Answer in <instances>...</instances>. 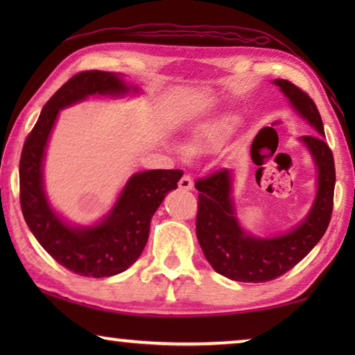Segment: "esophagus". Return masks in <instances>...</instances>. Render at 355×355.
Returning a JSON list of instances; mask_svg holds the SVG:
<instances>
[{"mask_svg":"<svg viewBox=\"0 0 355 355\" xmlns=\"http://www.w3.org/2000/svg\"><path fill=\"white\" fill-rule=\"evenodd\" d=\"M192 186H194V182H192L191 175H188V173H184V175L182 177V180L178 182V188L183 189V191H189L192 189Z\"/></svg>","mask_w":355,"mask_h":355,"instance_id":"1","label":"esophagus"}]
</instances>
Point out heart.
Returning a JSON list of instances; mask_svg holds the SVG:
<instances>
[{"label": "heart", "mask_w": 355, "mask_h": 355, "mask_svg": "<svg viewBox=\"0 0 355 355\" xmlns=\"http://www.w3.org/2000/svg\"><path fill=\"white\" fill-rule=\"evenodd\" d=\"M236 125L238 119L228 114L196 123L184 139L186 153L199 155L218 147L235 131Z\"/></svg>", "instance_id": "heart-1"}]
</instances>
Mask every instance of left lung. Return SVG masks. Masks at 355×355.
<instances>
[{
  "label": "left lung",
  "instance_id": "8db88e82",
  "mask_svg": "<svg viewBox=\"0 0 355 355\" xmlns=\"http://www.w3.org/2000/svg\"><path fill=\"white\" fill-rule=\"evenodd\" d=\"M290 101L293 110L318 135L302 136L316 167V196L307 216L277 236L250 235L239 224L233 200V172L220 169L196 182L199 191L196 233L199 244L213 269L236 282L260 284L280 277L302 260L326 233L334 208L335 164L334 155L324 141V125L307 94L286 80H274Z\"/></svg>",
  "mask_w": 355,
  "mask_h": 355
}]
</instances>
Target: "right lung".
<instances>
[{
	"label": "right lung",
	"instance_id": "add662e5",
	"mask_svg": "<svg viewBox=\"0 0 355 355\" xmlns=\"http://www.w3.org/2000/svg\"><path fill=\"white\" fill-rule=\"evenodd\" d=\"M139 87L112 71H81L64 84L42 110L23 146L20 205L39 244L69 271L84 277H111L133 264L146 248L150 220L166 194L177 189L182 171L153 169L128 178L116 203L92 225H73L51 207L44 184L48 141L59 111L89 97H125Z\"/></svg>",
	"mask_w": 355,
	"mask_h": 355
}]
</instances>
